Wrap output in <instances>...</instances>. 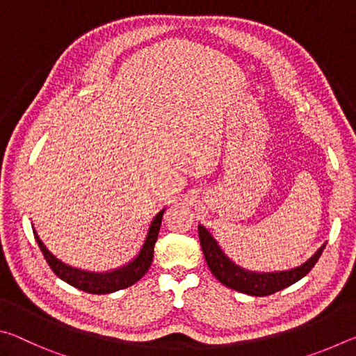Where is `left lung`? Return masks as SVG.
I'll return each instance as SVG.
<instances>
[{
    "instance_id": "obj_1",
    "label": "left lung",
    "mask_w": 356,
    "mask_h": 356,
    "mask_svg": "<svg viewBox=\"0 0 356 356\" xmlns=\"http://www.w3.org/2000/svg\"><path fill=\"white\" fill-rule=\"evenodd\" d=\"M197 232H200V242L204 257H206L210 272H212L215 278L226 287H231L237 292L252 295V297L272 295L281 291V289H286L292 286L293 282L300 281L303 276L311 272V268L314 267L325 248V245H322L314 256L309 257L305 264H301L300 267H295L292 270L272 273L250 272V270H245L238 267L237 264H234L222 252L218 242H216L206 227L200 225L197 226Z\"/></svg>"
}]
</instances>
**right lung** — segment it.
<instances>
[{"label":"right lung","mask_w":356,"mask_h":356,"mask_svg":"<svg viewBox=\"0 0 356 356\" xmlns=\"http://www.w3.org/2000/svg\"><path fill=\"white\" fill-rule=\"evenodd\" d=\"M165 210L166 209L160 210V212L154 216V220L150 221L147 236L144 238L141 250L134 261H130L129 264H125L116 270H111V272L99 273V272H89V270H83L78 267H72V265L63 262L61 259H58L50 250L47 248L44 242L40 240V237L38 236V232H35L34 227H33V232H34L35 242H38L39 248L42 251V254H44L45 261L48 262V265H50V268L55 272L58 278H61L63 281L67 282V284L80 289L83 292L95 293V295L111 293V292L120 291V289L134 286L135 282L140 281L143 276L147 273L150 264H152L154 246L156 242V237H159Z\"/></svg>","instance_id":"add662e5"}]
</instances>
